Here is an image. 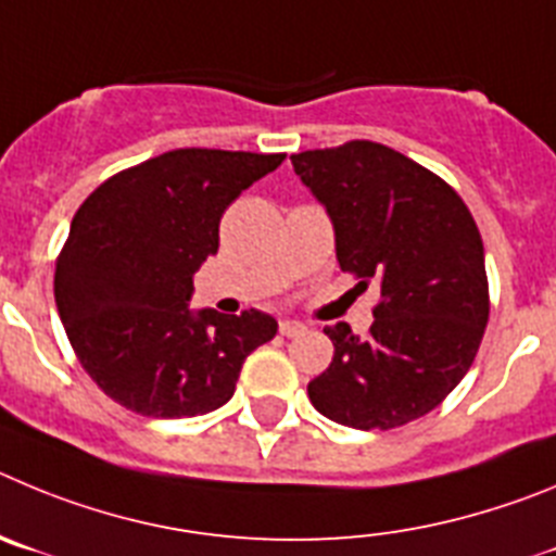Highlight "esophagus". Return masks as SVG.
I'll return each mask as SVG.
<instances>
[{"instance_id": "1", "label": "esophagus", "mask_w": 556, "mask_h": 556, "mask_svg": "<svg viewBox=\"0 0 556 556\" xmlns=\"http://www.w3.org/2000/svg\"><path fill=\"white\" fill-rule=\"evenodd\" d=\"M304 324L302 321H290V318H282V321H279V332L285 334V338H296V334H302L304 332Z\"/></svg>"}]
</instances>
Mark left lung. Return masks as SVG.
I'll return each mask as SVG.
<instances>
[{
    "label": "left lung",
    "instance_id": "obj_1",
    "mask_svg": "<svg viewBox=\"0 0 556 556\" xmlns=\"http://www.w3.org/2000/svg\"><path fill=\"white\" fill-rule=\"evenodd\" d=\"M327 207L340 271L377 285L374 324L324 327L334 357L313 407L352 429H393L438 407L468 374L490 315L484 247L452 185L396 149L349 141L290 154Z\"/></svg>",
    "mask_w": 556,
    "mask_h": 556
}]
</instances>
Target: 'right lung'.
Returning a JSON list of instances; mask_svg holds the SVG:
<instances>
[{"label":"right lung","mask_w":556,"mask_h":556,"mask_svg":"<svg viewBox=\"0 0 556 556\" xmlns=\"http://www.w3.org/2000/svg\"><path fill=\"white\" fill-rule=\"evenodd\" d=\"M285 154L174 149L104 179L79 204L54 302L88 377L149 418H191L235 393L243 359L277 334L260 309L188 307L218 252L224 210Z\"/></svg>","instance_id":"right-lung-1"}]
</instances>
